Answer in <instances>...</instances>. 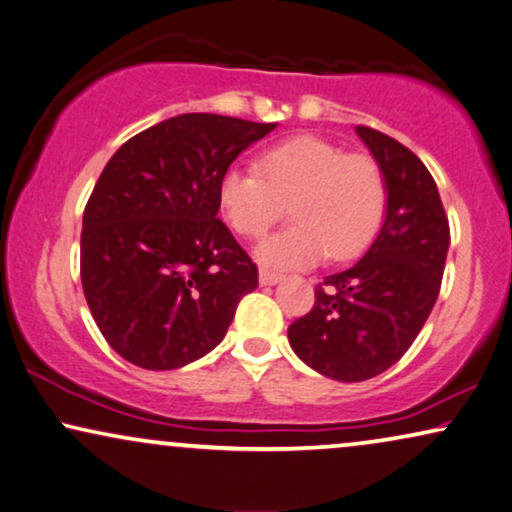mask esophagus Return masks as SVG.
<instances>
[{
	"mask_svg": "<svg viewBox=\"0 0 512 512\" xmlns=\"http://www.w3.org/2000/svg\"><path fill=\"white\" fill-rule=\"evenodd\" d=\"M278 281H281V276L274 271H260V286H276Z\"/></svg>",
	"mask_w": 512,
	"mask_h": 512,
	"instance_id": "34e87169",
	"label": "esophagus"
}]
</instances>
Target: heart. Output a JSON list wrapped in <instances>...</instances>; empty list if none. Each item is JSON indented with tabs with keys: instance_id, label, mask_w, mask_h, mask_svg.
Masks as SVG:
<instances>
[{
	"instance_id": "b5f03b06",
	"label": "heart",
	"mask_w": 512,
	"mask_h": 512,
	"mask_svg": "<svg viewBox=\"0 0 512 512\" xmlns=\"http://www.w3.org/2000/svg\"><path fill=\"white\" fill-rule=\"evenodd\" d=\"M219 210L236 234L262 236L293 200L295 226L257 243L255 257L271 271L307 269L331 255L359 257L383 226L387 186L366 153H342L333 141L297 134L267 148L255 170L229 167L217 186Z\"/></svg>"
}]
</instances>
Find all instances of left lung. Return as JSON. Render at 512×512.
Listing matches in <instances>:
<instances>
[{
	"mask_svg": "<svg viewBox=\"0 0 512 512\" xmlns=\"http://www.w3.org/2000/svg\"><path fill=\"white\" fill-rule=\"evenodd\" d=\"M387 186V208L366 255L316 288L312 312L288 328L293 352L340 383L375 378L404 357L439 295L449 219L416 153L371 127H357Z\"/></svg>",
	"mask_w": 512,
	"mask_h": 512,
	"instance_id": "obj_1",
	"label": "left lung"
}]
</instances>
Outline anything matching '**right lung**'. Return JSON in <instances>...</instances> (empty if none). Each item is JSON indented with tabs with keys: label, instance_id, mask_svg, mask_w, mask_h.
Masks as SVG:
<instances>
[{
	"label": "right lung",
	"instance_id": "obj_1",
	"mask_svg": "<svg viewBox=\"0 0 512 512\" xmlns=\"http://www.w3.org/2000/svg\"><path fill=\"white\" fill-rule=\"evenodd\" d=\"M274 127L184 113L103 167L82 217L80 276L96 326L129 364L172 371L205 357L257 288V267L217 219V186Z\"/></svg>",
	"mask_w": 512,
	"mask_h": 512
}]
</instances>
